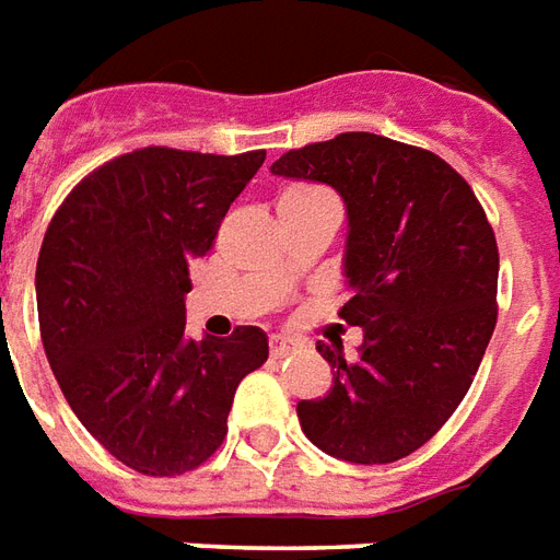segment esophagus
<instances>
[{"label": "esophagus", "mask_w": 560, "mask_h": 560, "mask_svg": "<svg viewBox=\"0 0 560 560\" xmlns=\"http://www.w3.org/2000/svg\"><path fill=\"white\" fill-rule=\"evenodd\" d=\"M293 350V341H288V338H281V335H272L269 338V353H272V359H281V355H288Z\"/></svg>", "instance_id": "1"}]
</instances>
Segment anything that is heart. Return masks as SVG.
<instances>
[{"label":"heart","mask_w":560,"mask_h":560,"mask_svg":"<svg viewBox=\"0 0 560 560\" xmlns=\"http://www.w3.org/2000/svg\"><path fill=\"white\" fill-rule=\"evenodd\" d=\"M296 196H312V192H320V189H308V186H300V189H291Z\"/></svg>","instance_id":"1"}]
</instances>
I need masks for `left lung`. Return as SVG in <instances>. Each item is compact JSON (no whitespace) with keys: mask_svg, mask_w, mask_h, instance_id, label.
Returning <instances> with one entry per match:
<instances>
[{"mask_svg":"<svg viewBox=\"0 0 560 560\" xmlns=\"http://www.w3.org/2000/svg\"><path fill=\"white\" fill-rule=\"evenodd\" d=\"M269 172L332 186L347 207L341 317L353 362L317 343L332 388L300 400V428L329 457L395 463L436 433L478 374L495 329L499 248L471 186L436 153L376 132L288 151Z\"/></svg>","mask_w":560,"mask_h":560,"instance_id":"left-lung-1","label":"left lung"}]
</instances>
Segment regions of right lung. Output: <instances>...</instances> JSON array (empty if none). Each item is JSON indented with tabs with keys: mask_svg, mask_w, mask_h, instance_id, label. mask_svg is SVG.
<instances>
[{
	"mask_svg": "<svg viewBox=\"0 0 560 560\" xmlns=\"http://www.w3.org/2000/svg\"><path fill=\"white\" fill-rule=\"evenodd\" d=\"M264 151L142 148L91 172L47 228L35 272L49 368L82 428L124 466L168 478L222 445L267 332L186 335L189 260L205 258Z\"/></svg>",
	"mask_w": 560,
	"mask_h": 560,
	"instance_id": "add662e5",
	"label": "right lung"
}]
</instances>
